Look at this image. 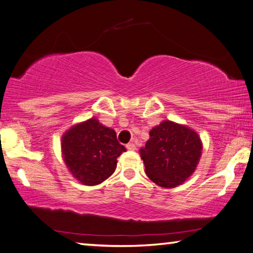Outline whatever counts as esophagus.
<instances>
[{
    "label": "esophagus",
    "instance_id": "34e87169",
    "mask_svg": "<svg viewBox=\"0 0 253 253\" xmlns=\"http://www.w3.org/2000/svg\"><path fill=\"white\" fill-rule=\"evenodd\" d=\"M126 147H127V149H129V151H135V149H136L135 144H132V143L127 144V145H126Z\"/></svg>",
    "mask_w": 253,
    "mask_h": 253
}]
</instances>
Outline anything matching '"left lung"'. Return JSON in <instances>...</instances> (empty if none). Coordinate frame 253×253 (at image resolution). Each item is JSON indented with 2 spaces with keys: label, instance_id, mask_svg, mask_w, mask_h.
Masks as SVG:
<instances>
[{
  "label": "left lung",
  "instance_id": "left-lung-1",
  "mask_svg": "<svg viewBox=\"0 0 253 253\" xmlns=\"http://www.w3.org/2000/svg\"><path fill=\"white\" fill-rule=\"evenodd\" d=\"M203 144L198 132L182 124L163 121L149 131V139L139 149L145 172L156 185H181L198 168Z\"/></svg>",
  "mask_w": 253,
  "mask_h": 253
}]
</instances>
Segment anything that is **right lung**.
Instances as JSON below:
<instances>
[{
  "instance_id": "obj_1",
  "label": "right lung",
  "mask_w": 253,
  "mask_h": 253,
  "mask_svg": "<svg viewBox=\"0 0 253 253\" xmlns=\"http://www.w3.org/2000/svg\"><path fill=\"white\" fill-rule=\"evenodd\" d=\"M124 152L126 148L118 143L116 131L95 117L71 126L61 137L67 169L84 185H98L111 176Z\"/></svg>"
}]
</instances>
